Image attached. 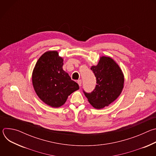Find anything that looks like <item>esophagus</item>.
<instances>
[{
    "mask_svg": "<svg viewBox=\"0 0 156 156\" xmlns=\"http://www.w3.org/2000/svg\"><path fill=\"white\" fill-rule=\"evenodd\" d=\"M77 83H78V85H79L80 86H81V83H82V81H81V80H78Z\"/></svg>",
    "mask_w": 156,
    "mask_h": 156,
    "instance_id": "34e87169",
    "label": "esophagus"
}]
</instances>
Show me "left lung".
Instances as JSON below:
<instances>
[{"label":"left lung","instance_id":"left-lung-1","mask_svg":"<svg viewBox=\"0 0 156 156\" xmlns=\"http://www.w3.org/2000/svg\"><path fill=\"white\" fill-rule=\"evenodd\" d=\"M91 70L96 78V86L90 93L83 91L89 102L97 109L108 106L120 95L123 88L124 75L119 65L109 57L102 56Z\"/></svg>","mask_w":156,"mask_h":156}]
</instances>
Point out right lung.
<instances>
[{
  "label": "right lung",
  "mask_w": 156,
  "mask_h": 156,
  "mask_svg": "<svg viewBox=\"0 0 156 156\" xmlns=\"http://www.w3.org/2000/svg\"><path fill=\"white\" fill-rule=\"evenodd\" d=\"M63 59L57 51H48L36 62L32 75L34 91L42 102L52 107L63 105L69 96L79 90L62 66Z\"/></svg>",
  "instance_id": "right-lung-1"
}]
</instances>
